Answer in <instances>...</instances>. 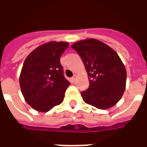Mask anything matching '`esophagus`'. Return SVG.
I'll list each match as a JSON object with an SVG mask.
<instances>
[{
  "label": "esophagus",
  "instance_id": "1",
  "mask_svg": "<svg viewBox=\"0 0 147 147\" xmlns=\"http://www.w3.org/2000/svg\"><path fill=\"white\" fill-rule=\"evenodd\" d=\"M76 78H77L76 75H74L73 76L71 77V82H72V83H75V82H76Z\"/></svg>",
  "mask_w": 147,
  "mask_h": 147
}]
</instances>
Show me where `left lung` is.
<instances>
[{
    "instance_id": "obj_1",
    "label": "left lung",
    "mask_w": 147,
    "mask_h": 147,
    "mask_svg": "<svg viewBox=\"0 0 147 147\" xmlns=\"http://www.w3.org/2000/svg\"><path fill=\"white\" fill-rule=\"evenodd\" d=\"M82 58L89 77V88L81 92L83 101L100 109L119 102L126 86L127 72L117 52L102 42L89 38L71 45Z\"/></svg>"
}]
</instances>
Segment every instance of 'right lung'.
Segmentation results:
<instances>
[{
  "instance_id": "add662e5",
  "label": "right lung",
  "mask_w": 147,
  "mask_h": 147,
  "mask_svg": "<svg viewBox=\"0 0 147 147\" xmlns=\"http://www.w3.org/2000/svg\"><path fill=\"white\" fill-rule=\"evenodd\" d=\"M68 42H49L27 56L20 76L22 94L26 102L39 112H47L63 102L71 83L64 76L61 54Z\"/></svg>"
}]
</instances>
